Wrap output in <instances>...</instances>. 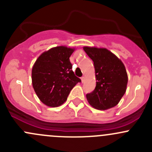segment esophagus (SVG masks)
<instances>
[{
  "mask_svg": "<svg viewBox=\"0 0 152 152\" xmlns=\"http://www.w3.org/2000/svg\"><path fill=\"white\" fill-rule=\"evenodd\" d=\"M81 80H82V83H84V82H85V76H82V77L81 78Z\"/></svg>",
  "mask_w": 152,
  "mask_h": 152,
  "instance_id": "obj_1",
  "label": "esophagus"
}]
</instances>
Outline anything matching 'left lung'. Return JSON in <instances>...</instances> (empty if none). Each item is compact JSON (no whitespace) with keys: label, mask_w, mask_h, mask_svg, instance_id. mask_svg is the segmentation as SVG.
I'll return each instance as SVG.
<instances>
[{"label":"left lung","mask_w":152,"mask_h":152,"mask_svg":"<svg viewBox=\"0 0 152 152\" xmlns=\"http://www.w3.org/2000/svg\"><path fill=\"white\" fill-rule=\"evenodd\" d=\"M83 49L93 60L97 81L95 90L86 95L89 104L100 110L114 107L126 90L128 76L124 63L106 48L85 46Z\"/></svg>","instance_id":"obj_1"}]
</instances>
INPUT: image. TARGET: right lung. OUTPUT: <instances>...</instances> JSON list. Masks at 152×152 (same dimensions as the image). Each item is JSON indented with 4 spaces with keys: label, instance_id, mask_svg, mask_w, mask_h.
Here are the masks:
<instances>
[{
    "label": "right lung",
    "instance_id": "obj_1",
    "mask_svg": "<svg viewBox=\"0 0 152 152\" xmlns=\"http://www.w3.org/2000/svg\"><path fill=\"white\" fill-rule=\"evenodd\" d=\"M74 48L57 46L43 52L31 71L32 85L39 100L46 106L62 105L81 79L72 70L70 56Z\"/></svg>",
    "mask_w": 152,
    "mask_h": 152
}]
</instances>
